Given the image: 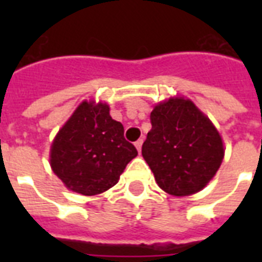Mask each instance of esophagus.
Instances as JSON below:
<instances>
[{"instance_id":"34e87169","label":"esophagus","mask_w":262,"mask_h":262,"mask_svg":"<svg viewBox=\"0 0 262 262\" xmlns=\"http://www.w3.org/2000/svg\"><path fill=\"white\" fill-rule=\"evenodd\" d=\"M135 145H136V148H137V151L141 152V145H143V139L137 140V141H136V143H135Z\"/></svg>"}]
</instances>
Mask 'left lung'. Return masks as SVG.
<instances>
[{"instance_id": "left-lung-1", "label": "left lung", "mask_w": 262, "mask_h": 262, "mask_svg": "<svg viewBox=\"0 0 262 262\" xmlns=\"http://www.w3.org/2000/svg\"><path fill=\"white\" fill-rule=\"evenodd\" d=\"M141 154L155 179L172 195L197 193L213 178L224 156L212 122L189 99H168L151 113Z\"/></svg>"}]
</instances>
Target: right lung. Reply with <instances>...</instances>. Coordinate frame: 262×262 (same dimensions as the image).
<instances>
[{"label": "right lung", "mask_w": 262, "mask_h": 262, "mask_svg": "<svg viewBox=\"0 0 262 262\" xmlns=\"http://www.w3.org/2000/svg\"><path fill=\"white\" fill-rule=\"evenodd\" d=\"M104 103L83 102L55 136L51 145L53 171L68 189L99 194L118 182L137 149L123 137L122 123L110 117Z\"/></svg>", "instance_id": "obj_1"}]
</instances>
